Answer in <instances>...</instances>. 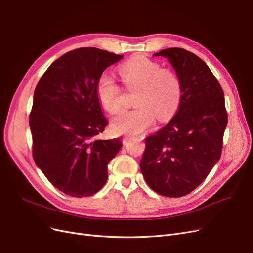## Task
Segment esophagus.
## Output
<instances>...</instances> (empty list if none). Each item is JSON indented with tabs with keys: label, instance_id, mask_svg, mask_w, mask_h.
Instances as JSON below:
<instances>
[{
	"label": "esophagus",
	"instance_id": "34e87169",
	"mask_svg": "<svg viewBox=\"0 0 253 253\" xmlns=\"http://www.w3.org/2000/svg\"><path fill=\"white\" fill-rule=\"evenodd\" d=\"M130 140H132V138H130V137H125V138L123 139V143L126 145V144H127V143L129 142Z\"/></svg>",
	"mask_w": 253,
	"mask_h": 253
}]
</instances>
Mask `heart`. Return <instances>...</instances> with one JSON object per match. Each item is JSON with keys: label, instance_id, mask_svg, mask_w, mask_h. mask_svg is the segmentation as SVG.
Masks as SVG:
<instances>
[{"label": "heart", "instance_id": "1", "mask_svg": "<svg viewBox=\"0 0 253 253\" xmlns=\"http://www.w3.org/2000/svg\"><path fill=\"white\" fill-rule=\"evenodd\" d=\"M119 75L127 90H137L136 108L123 111L112 119L111 130L115 135H140L153 126L156 118L165 123L175 114L183 96V85L173 70L139 56L121 64ZM96 96L108 112L114 114L119 111L121 88L112 77L103 74L98 78Z\"/></svg>", "mask_w": 253, "mask_h": 253}]
</instances>
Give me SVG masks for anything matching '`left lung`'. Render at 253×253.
Returning a JSON list of instances; mask_svg holds the SVG:
<instances>
[{
    "mask_svg": "<svg viewBox=\"0 0 253 253\" xmlns=\"http://www.w3.org/2000/svg\"><path fill=\"white\" fill-rule=\"evenodd\" d=\"M166 57L181 81L183 96L174 117L145 139L140 169L158 194L181 197L196 189L219 161L227 125L224 92L209 66L185 48Z\"/></svg>",
    "mask_w": 253,
    "mask_h": 253,
    "instance_id": "8db88e82",
    "label": "left lung"
}]
</instances>
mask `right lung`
I'll use <instances>...</instances> for the list:
<instances>
[{
    "label": "right lung",
    "mask_w": 253,
    "mask_h": 253,
    "mask_svg": "<svg viewBox=\"0 0 253 253\" xmlns=\"http://www.w3.org/2000/svg\"><path fill=\"white\" fill-rule=\"evenodd\" d=\"M123 57L76 48L50 64L35 88L29 116L33 159L49 183L69 196H91L102 189L109 162L121 148L119 139H97L108 121L96 83Z\"/></svg>",
    "instance_id": "right-lung-1"
}]
</instances>
